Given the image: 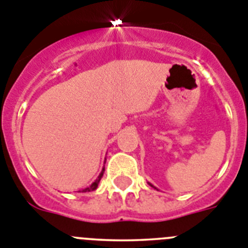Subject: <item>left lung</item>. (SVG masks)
<instances>
[{
	"mask_svg": "<svg viewBox=\"0 0 248 248\" xmlns=\"http://www.w3.org/2000/svg\"><path fill=\"white\" fill-rule=\"evenodd\" d=\"M149 185H150V186H153V185H151V184H149ZM153 187H154V186H153Z\"/></svg>",
	"mask_w": 248,
	"mask_h": 248,
	"instance_id": "left-lung-1",
	"label": "left lung"
}]
</instances>
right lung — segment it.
Returning <instances> with one entry per match:
<instances>
[{"instance_id": "add662e5", "label": "right lung", "mask_w": 248, "mask_h": 248, "mask_svg": "<svg viewBox=\"0 0 248 248\" xmlns=\"http://www.w3.org/2000/svg\"><path fill=\"white\" fill-rule=\"evenodd\" d=\"M103 174H104V168H103L102 172H100V174H99V176H98V179H97V180L94 181V183L92 184V185L89 186V187H85V189L83 190L82 192H89V191H94V190L97 189V187H98V184H99L100 179H102V176H103Z\"/></svg>"}]
</instances>
